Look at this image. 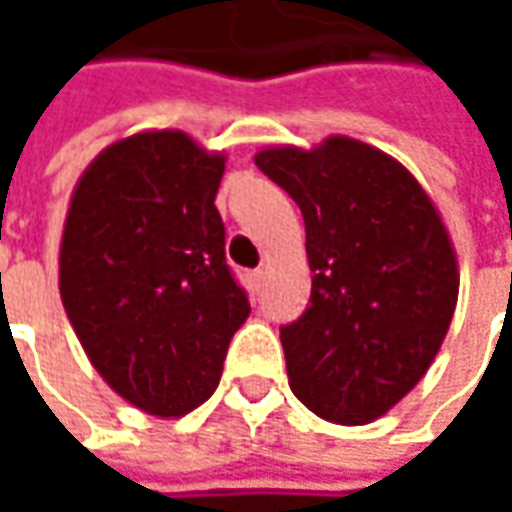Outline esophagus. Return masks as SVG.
<instances>
[{
    "label": "esophagus",
    "mask_w": 512,
    "mask_h": 512,
    "mask_svg": "<svg viewBox=\"0 0 512 512\" xmlns=\"http://www.w3.org/2000/svg\"><path fill=\"white\" fill-rule=\"evenodd\" d=\"M247 279H250V287L259 293L262 285H265V270H262V267H259V270H250V273H247Z\"/></svg>",
    "instance_id": "1"
}]
</instances>
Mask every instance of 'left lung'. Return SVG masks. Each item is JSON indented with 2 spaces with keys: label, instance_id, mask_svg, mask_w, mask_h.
Returning a JSON list of instances; mask_svg holds the SVG:
<instances>
[{
  "label": "left lung",
  "instance_id": "left-lung-1",
  "mask_svg": "<svg viewBox=\"0 0 512 512\" xmlns=\"http://www.w3.org/2000/svg\"><path fill=\"white\" fill-rule=\"evenodd\" d=\"M256 165L305 216L313 287L282 325L290 390L327 422H373L419 384L453 319L442 219L396 159L356 139L262 150Z\"/></svg>",
  "mask_w": 512,
  "mask_h": 512
}]
</instances>
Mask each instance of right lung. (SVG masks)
Masks as SVG:
<instances>
[{"label":"right lung","mask_w":512,"mask_h":512,"mask_svg":"<svg viewBox=\"0 0 512 512\" xmlns=\"http://www.w3.org/2000/svg\"><path fill=\"white\" fill-rule=\"evenodd\" d=\"M225 173L179 130L102 150L70 199L59 290L93 367L130 404L185 416L222 379L250 313L213 205Z\"/></svg>","instance_id":"add662e5"}]
</instances>
